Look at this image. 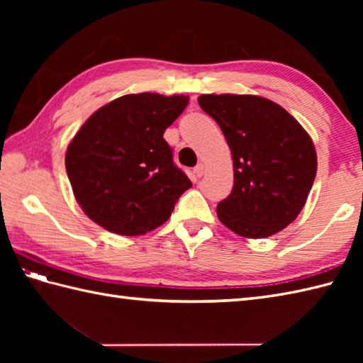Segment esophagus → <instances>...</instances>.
Here are the masks:
<instances>
[{
	"label": "esophagus",
	"mask_w": 363,
	"mask_h": 363,
	"mask_svg": "<svg viewBox=\"0 0 363 363\" xmlns=\"http://www.w3.org/2000/svg\"><path fill=\"white\" fill-rule=\"evenodd\" d=\"M194 173H195V176H196V177H201V176L204 174V165H203V164L196 165V167L194 168Z\"/></svg>",
	"instance_id": "esophagus-1"
}]
</instances>
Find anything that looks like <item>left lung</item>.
I'll use <instances>...</instances> for the list:
<instances>
[{
    "instance_id": "obj_1",
    "label": "left lung",
    "mask_w": 363,
    "mask_h": 363,
    "mask_svg": "<svg viewBox=\"0 0 363 363\" xmlns=\"http://www.w3.org/2000/svg\"><path fill=\"white\" fill-rule=\"evenodd\" d=\"M234 160V187L217 206L220 221L246 238L279 233L303 211L317 174L312 138L291 115L256 95H201Z\"/></svg>"
}]
</instances>
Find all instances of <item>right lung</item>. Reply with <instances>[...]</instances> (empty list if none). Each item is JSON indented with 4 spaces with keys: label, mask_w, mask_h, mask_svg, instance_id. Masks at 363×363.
Wrapping results in <instances>:
<instances>
[{
    "label": "right lung",
    "mask_w": 363,
    "mask_h": 363,
    "mask_svg": "<svg viewBox=\"0 0 363 363\" xmlns=\"http://www.w3.org/2000/svg\"><path fill=\"white\" fill-rule=\"evenodd\" d=\"M187 104L189 96L145 91L90 115L65 156L74 198L90 220L113 234L142 235L169 218L191 182L164 133Z\"/></svg>",
    "instance_id": "add662e5"
}]
</instances>
